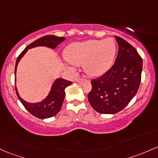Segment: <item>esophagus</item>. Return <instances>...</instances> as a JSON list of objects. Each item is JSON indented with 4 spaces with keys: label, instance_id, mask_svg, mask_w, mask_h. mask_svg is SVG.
<instances>
[{
    "label": "esophagus",
    "instance_id": "esophagus-1",
    "mask_svg": "<svg viewBox=\"0 0 158 158\" xmlns=\"http://www.w3.org/2000/svg\"><path fill=\"white\" fill-rule=\"evenodd\" d=\"M77 82L79 83H80V84H82V83H84L85 82H88V79H78Z\"/></svg>",
    "mask_w": 158,
    "mask_h": 158
}]
</instances>
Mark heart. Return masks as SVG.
<instances>
[{
	"label": "heart",
	"instance_id": "heart-1",
	"mask_svg": "<svg viewBox=\"0 0 158 158\" xmlns=\"http://www.w3.org/2000/svg\"><path fill=\"white\" fill-rule=\"evenodd\" d=\"M116 44L111 38L89 40L73 43L66 48V59L76 66L83 65L88 75L100 76L106 73L113 64ZM73 70V67H69Z\"/></svg>",
	"mask_w": 158,
	"mask_h": 158
}]
</instances>
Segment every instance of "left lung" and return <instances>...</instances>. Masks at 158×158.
Masks as SVG:
<instances>
[{"instance_id":"left-lung-1","label":"left lung","mask_w":158,"mask_h":158,"mask_svg":"<svg viewBox=\"0 0 158 158\" xmlns=\"http://www.w3.org/2000/svg\"><path fill=\"white\" fill-rule=\"evenodd\" d=\"M118 52L115 64L100 77L91 81L88 101L102 114L120 112L134 98L141 82L143 59L132 45L115 36Z\"/></svg>"}]
</instances>
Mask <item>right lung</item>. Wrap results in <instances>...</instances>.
<instances>
[{"label": "right lung", "mask_w": 158, "mask_h": 158, "mask_svg": "<svg viewBox=\"0 0 158 158\" xmlns=\"http://www.w3.org/2000/svg\"><path fill=\"white\" fill-rule=\"evenodd\" d=\"M65 40V37H57L55 35H46L39 38L37 40L28 45L24 49V51L20 54V55L17 58L16 62H15V80H16V75L15 74H16L17 66H18L21 59L24 57V55L28 51V49L39 47V46H44V47L49 48L51 49H55L60 43L64 42ZM71 84H72V82H70V81L66 80L62 78H57L52 85L51 89H50L47 96L41 101L37 102V103H29V102L23 100L20 97L16 86H15V91H16V94L18 96L19 100L25 107L26 110L38 118L45 119L53 117L59 112L62 105H63L64 99L65 97V88L67 86L70 85Z\"/></svg>", "instance_id": "obj_1"}]
</instances>
